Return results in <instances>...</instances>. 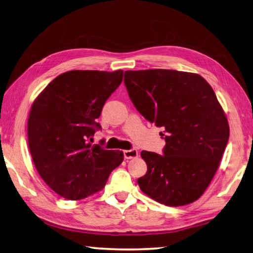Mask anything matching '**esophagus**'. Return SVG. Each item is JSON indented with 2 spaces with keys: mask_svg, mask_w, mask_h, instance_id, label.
<instances>
[{
  "mask_svg": "<svg viewBox=\"0 0 253 253\" xmlns=\"http://www.w3.org/2000/svg\"><path fill=\"white\" fill-rule=\"evenodd\" d=\"M136 157H138V151L136 149L124 151V158H125V159H132V158H136Z\"/></svg>",
  "mask_w": 253,
  "mask_h": 253,
  "instance_id": "obj_1",
  "label": "esophagus"
}]
</instances>
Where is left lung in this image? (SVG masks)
I'll return each instance as SVG.
<instances>
[{"instance_id": "8db88e82", "label": "left lung", "mask_w": 253, "mask_h": 253, "mask_svg": "<svg viewBox=\"0 0 253 253\" xmlns=\"http://www.w3.org/2000/svg\"><path fill=\"white\" fill-rule=\"evenodd\" d=\"M128 95L147 121L165 129L162 155L141 151L140 190L160 204L199 200L218 169L229 125L216 94L196 73L166 69L125 71Z\"/></svg>"}]
</instances>
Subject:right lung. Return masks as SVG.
Instances as JSON below:
<instances>
[{"mask_svg": "<svg viewBox=\"0 0 253 253\" xmlns=\"http://www.w3.org/2000/svg\"><path fill=\"white\" fill-rule=\"evenodd\" d=\"M123 73L64 72L33 103L27 125L29 151L42 179L64 199L78 201L101 191L124 160L122 151L90 142L101 129L96 120L122 83Z\"/></svg>", "mask_w": 253, "mask_h": 253, "instance_id": "1", "label": "right lung"}]
</instances>
